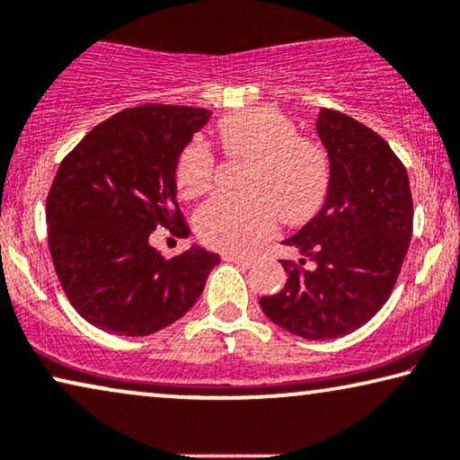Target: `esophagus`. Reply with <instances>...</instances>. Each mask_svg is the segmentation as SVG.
Returning <instances> with one entry per match:
<instances>
[{"instance_id": "1", "label": "esophagus", "mask_w": 460, "mask_h": 460, "mask_svg": "<svg viewBox=\"0 0 460 460\" xmlns=\"http://www.w3.org/2000/svg\"><path fill=\"white\" fill-rule=\"evenodd\" d=\"M225 261L227 262H233V264H239V267H243V269H250L252 264H254V261H252V258H245V256H237V254H225L223 256Z\"/></svg>"}]
</instances>
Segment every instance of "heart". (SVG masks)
<instances>
[{"mask_svg":"<svg viewBox=\"0 0 460 460\" xmlns=\"http://www.w3.org/2000/svg\"><path fill=\"white\" fill-rule=\"evenodd\" d=\"M229 156L245 158L243 196H212L196 212V231L210 248L250 252L277 223L300 225L319 210L329 187V158L321 144L302 137L296 122L275 108H250L218 122ZM177 187L199 196L215 177V154L196 137L177 158Z\"/></svg>","mask_w":460,"mask_h":460,"instance_id":"b5f03b06","label":"heart"}]
</instances>
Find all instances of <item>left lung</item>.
I'll return each instance as SVG.
<instances>
[{
  "mask_svg": "<svg viewBox=\"0 0 460 460\" xmlns=\"http://www.w3.org/2000/svg\"><path fill=\"white\" fill-rule=\"evenodd\" d=\"M316 133L332 171L325 204L283 239L302 256L281 261L286 288L261 297L275 325L314 341L357 332L379 313L412 235L409 174L392 147L335 110H321Z\"/></svg>",
  "mask_w": 460,
  "mask_h": 460,
  "instance_id": "1",
  "label": "left lung"
}]
</instances>
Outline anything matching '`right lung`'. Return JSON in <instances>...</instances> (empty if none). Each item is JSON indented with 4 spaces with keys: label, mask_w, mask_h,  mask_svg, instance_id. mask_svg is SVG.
Masks as SVG:
<instances>
[{
    "label": "right lung",
    "mask_w": 460,
    "mask_h": 460,
    "mask_svg": "<svg viewBox=\"0 0 460 460\" xmlns=\"http://www.w3.org/2000/svg\"><path fill=\"white\" fill-rule=\"evenodd\" d=\"M210 114L163 103L122 110L58 168L45 208L51 261L70 304L98 329L144 338L172 325L221 262L196 243L172 258L150 243L160 227L190 233L174 171Z\"/></svg>",
    "instance_id": "right-lung-1"
}]
</instances>
